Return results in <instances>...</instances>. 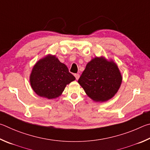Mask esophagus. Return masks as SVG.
<instances>
[{"label":"esophagus","mask_w":150,"mask_h":150,"mask_svg":"<svg viewBox=\"0 0 150 150\" xmlns=\"http://www.w3.org/2000/svg\"><path fill=\"white\" fill-rule=\"evenodd\" d=\"M74 76L76 78V79L78 80V79H79V78H80V74H75Z\"/></svg>","instance_id":"34e87169"}]
</instances>
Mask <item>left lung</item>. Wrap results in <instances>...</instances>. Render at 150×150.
<instances>
[{"instance_id":"left-lung-1","label":"left lung","mask_w":150,"mask_h":150,"mask_svg":"<svg viewBox=\"0 0 150 150\" xmlns=\"http://www.w3.org/2000/svg\"><path fill=\"white\" fill-rule=\"evenodd\" d=\"M122 76L117 65L103 57L88 62L78 80L86 94L96 101L109 100L117 92Z\"/></svg>"}]
</instances>
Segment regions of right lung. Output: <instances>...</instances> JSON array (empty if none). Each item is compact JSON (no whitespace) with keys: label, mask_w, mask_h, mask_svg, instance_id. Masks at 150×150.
<instances>
[{"label":"right lung","mask_w":150,"mask_h":150,"mask_svg":"<svg viewBox=\"0 0 150 150\" xmlns=\"http://www.w3.org/2000/svg\"><path fill=\"white\" fill-rule=\"evenodd\" d=\"M75 80L67 66L55 56L48 55L36 63L30 75V83L38 96L49 99L61 95L66 86Z\"/></svg>","instance_id":"1"}]
</instances>
